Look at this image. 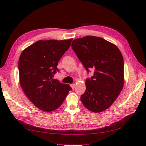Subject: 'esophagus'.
I'll list each match as a JSON object with an SVG mask.
<instances>
[{
  "label": "esophagus",
  "instance_id": "34e87169",
  "mask_svg": "<svg viewBox=\"0 0 146 146\" xmlns=\"http://www.w3.org/2000/svg\"><path fill=\"white\" fill-rule=\"evenodd\" d=\"M70 86H71V88H72V90H74V88H75V86H76V85H75V84H74V83H72V84H70Z\"/></svg>",
  "mask_w": 146,
  "mask_h": 146
}]
</instances>
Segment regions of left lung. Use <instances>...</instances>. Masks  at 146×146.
I'll list each match as a JSON object with an SVG mask.
<instances>
[{"label": "left lung", "mask_w": 146, "mask_h": 146, "mask_svg": "<svg viewBox=\"0 0 146 146\" xmlns=\"http://www.w3.org/2000/svg\"><path fill=\"white\" fill-rule=\"evenodd\" d=\"M71 46L87 72L94 70L93 76L86 79L82 102L92 112L103 111L112 105L123 88L121 52L113 44L93 36L74 39Z\"/></svg>", "instance_id": "8db88e82"}]
</instances>
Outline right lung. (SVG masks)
Masks as SVG:
<instances>
[{
  "mask_svg": "<svg viewBox=\"0 0 146 146\" xmlns=\"http://www.w3.org/2000/svg\"><path fill=\"white\" fill-rule=\"evenodd\" d=\"M72 39L39 40L23 51L19 57V82L25 95L37 108L50 112L59 108L72 88L54 78L58 61Z\"/></svg>",
  "mask_w": 146,
  "mask_h": 146,
  "instance_id": "right-lung-1",
  "label": "right lung"
}]
</instances>
